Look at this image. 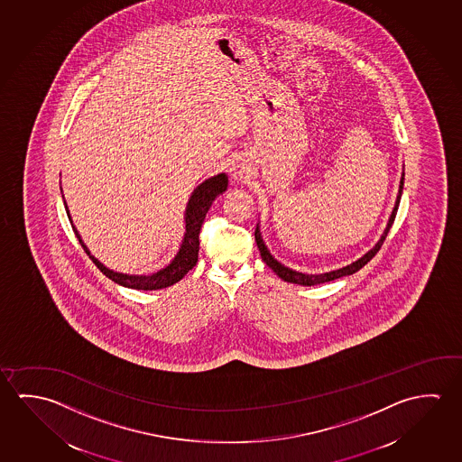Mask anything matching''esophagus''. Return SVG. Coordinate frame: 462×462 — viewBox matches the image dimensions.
I'll list each match as a JSON object with an SVG mask.
<instances>
[{
    "instance_id": "obj_1",
    "label": "esophagus",
    "mask_w": 462,
    "mask_h": 462,
    "mask_svg": "<svg viewBox=\"0 0 462 462\" xmlns=\"http://www.w3.org/2000/svg\"><path fill=\"white\" fill-rule=\"evenodd\" d=\"M230 175L234 177V179H238V180H242V179H246L248 175H250V167L246 166L245 162H240V161H236L230 167Z\"/></svg>"
}]
</instances>
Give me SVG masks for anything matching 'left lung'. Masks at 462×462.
Listing matches in <instances>:
<instances>
[{
	"label": "left lung",
	"mask_w": 462,
	"mask_h": 462,
	"mask_svg": "<svg viewBox=\"0 0 462 462\" xmlns=\"http://www.w3.org/2000/svg\"><path fill=\"white\" fill-rule=\"evenodd\" d=\"M402 185H404V172L401 174L400 189H398V195H396V201H394L393 211L388 217L386 222V227L383 228V234L380 235L377 243L372 246L371 250L367 251L365 254L353 261L351 264L343 265L340 269H335V271H328L324 273H298L290 269L287 265L279 263L275 257L271 254L269 248L265 246L264 240H263V234H261V228L259 224L256 226V232H254V238H256L257 248L261 253V257L264 261L265 264L269 265L273 269V273L279 275L280 279L288 283H296V285H303V287H312V285H319V283H326V282H332L335 279H341V277H346V275H353L357 273L361 267L367 264L371 261L372 257L377 254V251L380 250V246L385 242L386 234L390 232V227L393 224L394 217H396V211H398V206H400L401 193H402Z\"/></svg>",
	"instance_id": "obj_1"
}]
</instances>
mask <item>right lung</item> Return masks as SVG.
<instances>
[{"label":"right lung","instance_id":"obj_1","mask_svg":"<svg viewBox=\"0 0 462 462\" xmlns=\"http://www.w3.org/2000/svg\"><path fill=\"white\" fill-rule=\"evenodd\" d=\"M228 187V177L224 174H217L208 179L203 183H199L197 189H193V193L189 195V203L185 208V232H183L182 243L180 248L177 251L174 259L162 269H159L158 273H150V275H135V273H116L113 269H109L103 263H99L97 257L91 254L90 250L87 248L82 236L79 234L70 212H69L68 203L64 199V206H66V212H68L69 220L74 228V234L79 238V243L82 245L85 253L88 254L91 261L98 267L101 273L106 275L107 279L113 280L114 283L122 285L125 288H134V290H161V288L171 287L177 283L179 280H182L189 271H191L198 261V251H199V230L203 226V220L206 217V212L209 211L212 201L216 198L222 195Z\"/></svg>","mask_w":462,"mask_h":462}]
</instances>
